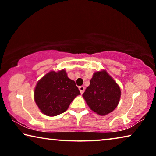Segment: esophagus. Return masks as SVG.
I'll return each instance as SVG.
<instances>
[{"instance_id": "1", "label": "esophagus", "mask_w": 156, "mask_h": 156, "mask_svg": "<svg viewBox=\"0 0 156 156\" xmlns=\"http://www.w3.org/2000/svg\"><path fill=\"white\" fill-rule=\"evenodd\" d=\"M78 89H79V90H80V94H83L84 93V87L80 86V87H79Z\"/></svg>"}]
</instances>
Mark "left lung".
<instances>
[{"label": "left lung", "mask_w": 156, "mask_h": 156, "mask_svg": "<svg viewBox=\"0 0 156 156\" xmlns=\"http://www.w3.org/2000/svg\"><path fill=\"white\" fill-rule=\"evenodd\" d=\"M119 86L106 71L95 72L83 96L90 109L100 115L112 112L120 101Z\"/></svg>", "instance_id": "obj_1"}]
</instances>
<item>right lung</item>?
<instances>
[{"instance_id":"1","label":"right lung","mask_w":156,"mask_h":156,"mask_svg":"<svg viewBox=\"0 0 156 156\" xmlns=\"http://www.w3.org/2000/svg\"><path fill=\"white\" fill-rule=\"evenodd\" d=\"M80 94L75 82L64 69L50 72L37 83L34 99L42 113L56 116L65 112L75 98Z\"/></svg>"}]
</instances>
